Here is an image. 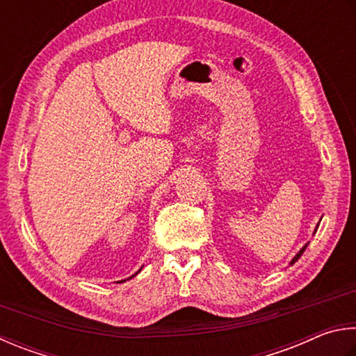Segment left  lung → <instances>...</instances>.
I'll list each match as a JSON object with an SVG mask.
<instances>
[{
    "label": "left lung",
    "mask_w": 356,
    "mask_h": 356,
    "mask_svg": "<svg viewBox=\"0 0 356 356\" xmlns=\"http://www.w3.org/2000/svg\"><path fill=\"white\" fill-rule=\"evenodd\" d=\"M316 229H317V228H316ZM307 247H308V244H307V245H305V247H303V248H302V250H300V252H298V253H297V254H296V258H294V259H292V261H291V264H294V263H296V261H297V259H298V258H300V257H302V254H303V252H305V250H307Z\"/></svg>",
    "instance_id": "left-lung-1"
}]
</instances>
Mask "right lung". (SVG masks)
<instances>
[{"label":"right lung","mask_w":356,"mask_h":356,"mask_svg":"<svg viewBox=\"0 0 356 356\" xmlns=\"http://www.w3.org/2000/svg\"><path fill=\"white\" fill-rule=\"evenodd\" d=\"M136 275H137V273H136ZM133 277H134V275H133Z\"/></svg>","instance_id":"obj_1"}]
</instances>
